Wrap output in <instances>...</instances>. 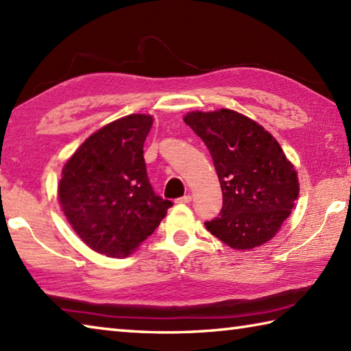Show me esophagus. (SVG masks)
Wrapping results in <instances>:
<instances>
[{"label":"esophagus","mask_w":351,"mask_h":351,"mask_svg":"<svg viewBox=\"0 0 351 351\" xmlns=\"http://www.w3.org/2000/svg\"><path fill=\"white\" fill-rule=\"evenodd\" d=\"M190 201H192V196H190L189 193L181 196V197H178V199H176V202H180V204H187V202H190Z\"/></svg>","instance_id":"esophagus-1"}]
</instances>
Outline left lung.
<instances>
[{"label": "left lung", "mask_w": 351, "mask_h": 351, "mask_svg": "<svg viewBox=\"0 0 351 351\" xmlns=\"http://www.w3.org/2000/svg\"><path fill=\"white\" fill-rule=\"evenodd\" d=\"M192 127L212 155L222 190L218 218L207 230L234 250L270 241L299 195L298 173L271 133L230 109L190 112Z\"/></svg>", "instance_id": "1"}]
</instances>
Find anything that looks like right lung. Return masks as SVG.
Masks as SVG:
<instances>
[{"mask_svg": "<svg viewBox=\"0 0 351 351\" xmlns=\"http://www.w3.org/2000/svg\"><path fill=\"white\" fill-rule=\"evenodd\" d=\"M150 114H129L95 132L62 169L60 204L69 224L92 250L125 258L164 219L171 201L147 178L144 141Z\"/></svg>", "mask_w": 351, "mask_h": 351, "instance_id": "1", "label": "right lung"}]
</instances>
